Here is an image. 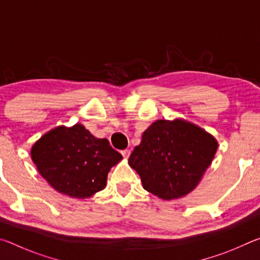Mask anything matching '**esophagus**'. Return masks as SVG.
<instances>
[{
	"label": "esophagus",
	"mask_w": 260,
	"mask_h": 260,
	"mask_svg": "<svg viewBox=\"0 0 260 260\" xmlns=\"http://www.w3.org/2000/svg\"><path fill=\"white\" fill-rule=\"evenodd\" d=\"M121 155L124 156V158H126V159H127V158H128L129 155H131V150H129V149H125V150L121 151Z\"/></svg>",
	"instance_id": "1"
}]
</instances>
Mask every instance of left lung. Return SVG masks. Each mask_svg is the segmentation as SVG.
<instances>
[{
  "label": "left lung",
  "instance_id": "left-lung-1",
  "mask_svg": "<svg viewBox=\"0 0 260 260\" xmlns=\"http://www.w3.org/2000/svg\"><path fill=\"white\" fill-rule=\"evenodd\" d=\"M217 149V140L200 126L180 118L159 119L143 132L128 164L147 191L177 200L197 187Z\"/></svg>",
  "mask_w": 260,
  "mask_h": 260
}]
</instances>
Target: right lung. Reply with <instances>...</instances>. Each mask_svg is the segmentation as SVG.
<instances>
[{
    "instance_id": "right-lung-1",
    "label": "right lung",
    "mask_w": 260,
    "mask_h": 260,
    "mask_svg": "<svg viewBox=\"0 0 260 260\" xmlns=\"http://www.w3.org/2000/svg\"><path fill=\"white\" fill-rule=\"evenodd\" d=\"M30 157L52 188L79 200L103 190L111 167L122 159L107 139L95 138L81 124L47 132L33 144Z\"/></svg>"
}]
</instances>
